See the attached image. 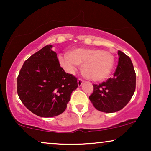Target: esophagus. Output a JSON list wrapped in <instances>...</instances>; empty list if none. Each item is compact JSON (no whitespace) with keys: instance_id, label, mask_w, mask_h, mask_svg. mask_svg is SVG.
Wrapping results in <instances>:
<instances>
[{"instance_id":"34e87169","label":"esophagus","mask_w":151,"mask_h":151,"mask_svg":"<svg viewBox=\"0 0 151 151\" xmlns=\"http://www.w3.org/2000/svg\"><path fill=\"white\" fill-rule=\"evenodd\" d=\"M83 82H84V81L82 80V79H79L77 80V84H78V86H81V85H82Z\"/></svg>"}]
</instances>
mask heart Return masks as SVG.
<instances>
[{"mask_svg":"<svg viewBox=\"0 0 151 151\" xmlns=\"http://www.w3.org/2000/svg\"><path fill=\"white\" fill-rule=\"evenodd\" d=\"M59 62L65 71L74 74L77 65H81L84 77L93 81H103L113 70L115 58L112 52L97 48H75L59 56Z\"/></svg>","mask_w":151,"mask_h":151,"instance_id":"b5f03b06","label":"heart"}]
</instances>
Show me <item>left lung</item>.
I'll use <instances>...</instances> for the list:
<instances>
[{
    "label": "left lung",
    "instance_id": "8db88e82",
    "mask_svg": "<svg viewBox=\"0 0 151 151\" xmlns=\"http://www.w3.org/2000/svg\"><path fill=\"white\" fill-rule=\"evenodd\" d=\"M117 68L112 78L99 84H93L89 99L98 111L114 113L129 103L136 89V72L129 57L121 51Z\"/></svg>",
    "mask_w": 151,
    "mask_h": 151
}]
</instances>
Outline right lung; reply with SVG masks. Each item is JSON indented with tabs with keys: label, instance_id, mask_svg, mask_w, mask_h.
<instances>
[{
	"label": "right lung",
	"instance_id": "right-lung-1",
	"mask_svg": "<svg viewBox=\"0 0 151 151\" xmlns=\"http://www.w3.org/2000/svg\"><path fill=\"white\" fill-rule=\"evenodd\" d=\"M52 45L24 62L19 72L17 91L25 106L38 116H56L65 111L77 79L60 67Z\"/></svg>",
	"mask_w": 151,
	"mask_h": 151
}]
</instances>
